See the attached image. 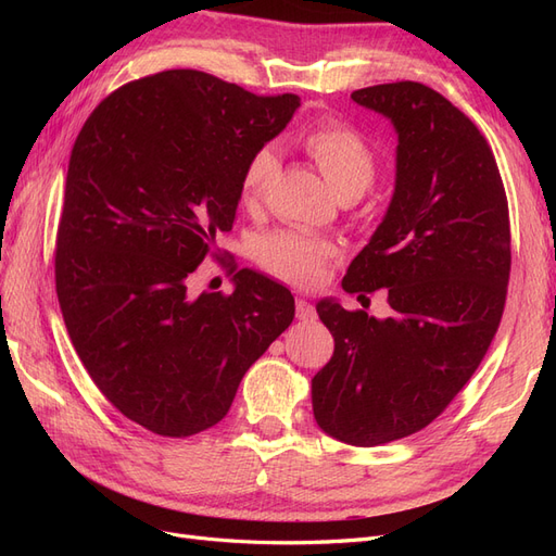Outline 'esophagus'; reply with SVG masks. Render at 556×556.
Segmentation results:
<instances>
[{
    "instance_id": "esophagus-1",
    "label": "esophagus",
    "mask_w": 556,
    "mask_h": 556,
    "mask_svg": "<svg viewBox=\"0 0 556 556\" xmlns=\"http://www.w3.org/2000/svg\"><path fill=\"white\" fill-rule=\"evenodd\" d=\"M296 317L301 319V323H315L317 313H315V306L311 304V301L296 299Z\"/></svg>"
}]
</instances>
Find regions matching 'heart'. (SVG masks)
<instances>
[{"label": "heart", "instance_id": "heart-1", "mask_svg": "<svg viewBox=\"0 0 556 556\" xmlns=\"http://www.w3.org/2000/svg\"><path fill=\"white\" fill-rule=\"evenodd\" d=\"M304 148L339 197L362 194L371 185L376 174L374 150L362 134L352 127L341 123L319 125L306 134ZM276 172L278 155L271 148H260L248 160L243 172L241 192L245 204H257ZM331 252L333 250L323 241L299 237L292 231H280L262 243L260 260L271 274L296 285H308L317 280Z\"/></svg>", "mask_w": 556, "mask_h": 556}]
</instances>
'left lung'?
I'll return each instance as SVG.
<instances>
[{
	"label": "left lung",
	"mask_w": 556,
	"mask_h": 556,
	"mask_svg": "<svg viewBox=\"0 0 556 556\" xmlns=\"http://www.w3.org/2000/svg\"><path fill=\"white\" fill-rule=\"evenodd\" d=\"M350 97L399 146L390 206L343 290L387 288L392 315L317 301L333 357L311 394L319 429L374 447L425 429L476 374L506 304L510 217L490 143L443 94L401 80Z\"/></svg>",
	"instance_id": "1"
}]
</instances>
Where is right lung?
<instances>
[{
    "label": "right lung",
    "mask_w": 556,
    "mask_h": 556,
    "mask_svg": "<svg viewBox=\"0 0 556 556\" xmlns=\"http://www.w3.org/2000/svg\"><path fill=\"white\" fill-rule=\"evenodd\" d=\"M299 106L296 94L172 70L117 88L78 134L58 227L60 308L99 392L148 431L185 439L220 422L292 325V292L260 271L194 299L188 276L231 229L248 160Z\"/></svg>",
    "instance_id": "1"
}]
</instances>
